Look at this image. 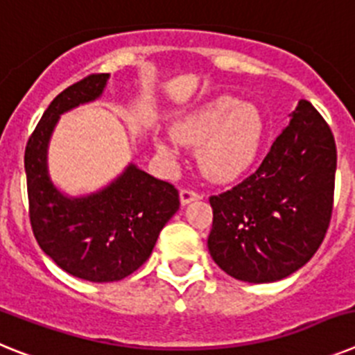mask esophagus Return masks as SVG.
Returning a JSON list of instances; mask_svg holds the SVG:
<instances>
[{
	"instance_id": "1",
	"label": "esophagus",
	"mask_w": 355,
	"mask_h": 355,
	"mask_svg": "<svg viewBox=\"0 0 355 355\" xmlns=\"http://www.w3.org/2000/svg\"><path fill=\"white\" fill-rule=\"evenodd\" d=\"M199 199H200L199 193L192 192V190H181L180 192V200L183 206L190 205V202H193V200H199Z\"/></svg>"
}]
</instances>
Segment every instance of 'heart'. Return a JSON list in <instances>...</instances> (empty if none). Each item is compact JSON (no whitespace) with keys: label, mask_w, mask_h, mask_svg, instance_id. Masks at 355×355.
<instances>
[{"label":"heart","mask_w":355,"mask_h":355,"mask_svg":"<svg viewBox=\"0 0 355 355\" xmlns=\"http://www.w3.org/2000/svg\"><path fill=\"white\" fill-rule=\"evenodd\" d=\"M265 139V117L252 103L234 96H216L178 115L171 133L153 135L165 158H174L175 146H197L200 172L224 183L241 175L258 158Z\"/></svg>","instance_id":"b5f03b06"}]
</instances>
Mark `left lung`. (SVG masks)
I'll list each match as a JSON object with an SVG mask.
<instances>
[{"mask_svg": "<svg viewBox=\"0 0 355 355\" xmlns=\"http://www.w3.org/2000/svg\"><path fill=\"white\" fill-rule=\"evenodd\" d=\"M336 144L315 106L300 99L259 168L209 197L213 261L243 283H274L302 268L327 233Z\"/></svg>", "mask_w": 355, "mask_h": 355, "instance_id": "obj_1", "label": "left lung"}]
</instances>
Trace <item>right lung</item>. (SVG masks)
<instances>
[{"instance_id": "1", "label": "right lung", "mask_w": 355, "mask_h": 355, "mask_svg": "<svg viewBox=\"0 0 355 355\" xmlns=\"http://www.w3.org/2000/svg\"><path fill=\"white\" fill-rule=\"evenodd\" d=\"M110 74H92L51 101L28 140L24 171L30 220L46 256L62 270L90 283H114L149 259L159 231L180 209V196L130 162L106 187L69 196L49 174V142L60 117L97 101Z\"/></svg>"}]
</instances>
